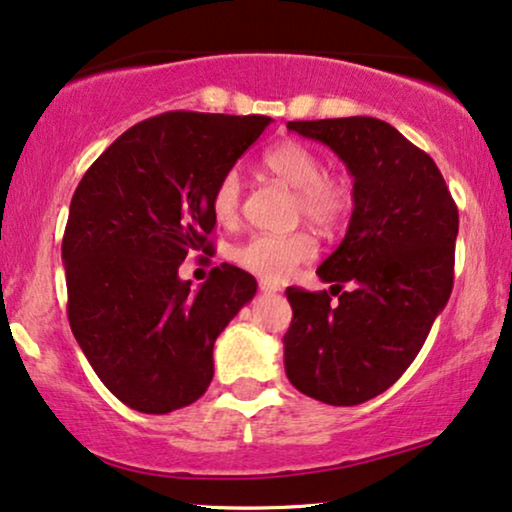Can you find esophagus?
I'll return each instance as SVG.
<instances>
[{
	"label": "esophagus",
	"instance_id": "esophagus-1",
	"mask_svg": "<svg viewBox=\"0 0 512 512\" xmlns=\"http://www.w3.org/2000/svg\"><path fill=\"white\" fill-rule=\"evenodd\" d=\"M260 290H262V293H278L281 288H278L276 283H271V281H260Z\"/></svg>",
	"mask_w": 512,
	"mask_h": 512
}]
</instances>
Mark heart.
I'll list each match as a JSON object with an SVG mask.
<instances>
[{"mask_svg": "<svg viewBox=\"0 0 512 512\" xmlns=\"http://www.w3.org/2000/svg\"><path fill=\"white\" fill-rule=\"evenodd\" d=\"M262 167L271 177L295 191L293 212L321 229H333L349 215L354 205V186L345 174L323 170L321 153L304 141H276L262 153ZM243 184L236 170L224 172L212 191L210 208L219 224L231 226L241 217ZM316 255L314 238L304 231L293 234H255L231 250L238 267L252 274L278 281L286 278L297 264Z\"/></svg>", "mask_w": 512, "mask_h": 512, "instance_id": "b5f03b06", "label": "heart"}]
</instances>
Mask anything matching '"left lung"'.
<instances>
[{
  "instance_id": "left-lung-1",
  "label": "left lung",
  "mask_w": 512,
  "mask_h": 512,
  "mask_svg": "<svg viewBox=\"0 0 512 512\" xmlns=\"http://www.w3.org/2000/svg\"><path fill=\"white\" fill-rule=\"evenodd\" d=\"M288 129L340 155L354 177V210L338 250L316 269L331 293L286 290V373L323 404H364L397 383L449 302L458 208L435 160L383 120H297Z\"/></svg>"
}]
</instances>
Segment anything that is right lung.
<instances>
[{
    "label": "right lung",
    "instance_id": "1",
    "mask_svg": "<svg viewBox=\"0 0 512 512\" xmlns=\"http://www.w3.org/2000/svg\"><path fill=\"white\" fill-rule=\"evenodd\" d=\"M267 115L170 111L94 160L63 234L68 321L101 383L129 409L170 413L208 390L212 347L257 281L222 264L198 290L191 252H215V184L260 139Z\"/></svg>",
    "mask_w": 512,
    "mask_h": 512
}]
</instances>
